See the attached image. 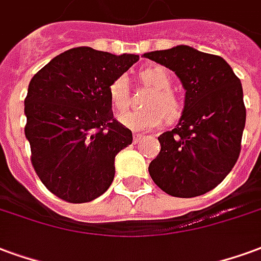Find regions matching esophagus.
<instances>
[{"label":"esophagus","instance_id":"esophagus-1","mask_svg":"<svg viewBox=\"0 0 261 261\" xmlns=\"http://www.w3.org/2000/svg\"><path fill=\"white\" fill-rule=\"evenodd\" d=\"M133 140L138 143L140 140H143V135H140V133H133Z\"/></svg>","mask_w":261,"mask_h":261}]
</instances>
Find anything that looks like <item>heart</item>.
Segmentation results:
<instances>
[{
	"label": "heart",
	"instance_id": "1",
	"mask_svg": "<svg viewBox=\"0 0 261 261\" xmlns=\"http://www.w3.org/2000/svg\"><path fill=\"white\" fill-rule=\"evenodd\" d=\"M139 79L151 89L142 111H123L118 115V121L123 126L136 132H149L163 125L164 118L168 122L178 119L182 114V102L171 89V75L163 66H149L139 72ZM108 96L112 107L121 111L129 100L128 79L118 76L108 87Z\"/></svg>",
	"mask_w": 261,
	"mask_h": 261
}]
</instances>
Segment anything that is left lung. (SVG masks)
I'll return each mask as SVG.
<instances>
[{
	"label": "left lung",
	"mask_w": 261,
	"mask_h": 261,
	"mask_svg": "<svg viewBox=\"0 0 261 261\" xmlns=\"http://www.w3.org/2000/svg\"><path fill=\"white\" fill-rule=\"evenodd\" d=\"M174 70L185 87V108L176 128L159 136V155L149 172L175 197L204 195L221 184L241 153L246 121L241 81L225 60L189 45L144 54Z\"/></svg>",
	"instance_id": "left-lung-1"
}]
</instances>
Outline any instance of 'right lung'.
I'll return each instance as SVG.
<instances>
[{
    "label": "right lung",
    "mask_w": 261,
    "mask_h": 261,
    "mask_svg": "<svg viewBox=\"0 0 261 261\" xmlns=\"http://www.w3.org/2000/svg\"><path fill=\"white\" fill-rule=\"evenodd\" d=\"M138 60L77 47L32 77L24 135L36 174L57 197L86 203L112 184L115 155L132 143V132L114 118L108 87Z\"/></svg>",
    "instance_id": "add662e5"
}]
</instances>
